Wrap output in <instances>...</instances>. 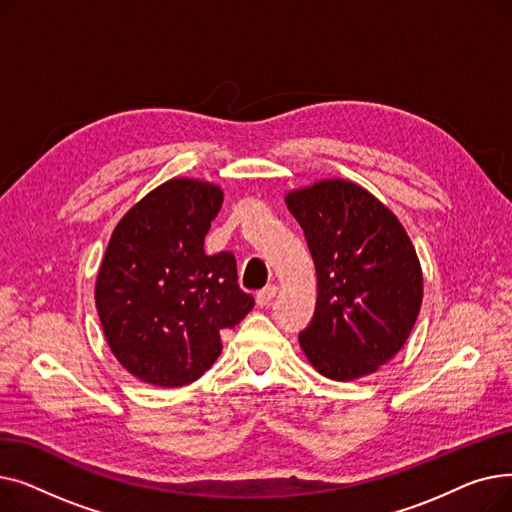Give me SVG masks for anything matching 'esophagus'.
<instances>
[{
	"label": "esophagus",
	"mask_w": 512,
	"mask_h": 512,
	"mask_svg": "<svg viewBox=\"0 0 512 512\" xmlns=\"http://www.w3.org/2000/svg\"><path fill=\"white\" fill-rule=\"evenodd\" d=\"M276 294H278V286H274V284L265 286L263 290H259V292H257V305L267 307V305H270V303L274 301Z\"/></svg>",
	"instance_id": "esophagus-1"
}]
</instances>
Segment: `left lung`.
I'll use <instances>...</instances> for the list:
<instances>
[{
    "label": "left lung",
    "instance_id": "left-lung-1",
    "mask_svg": "<svg viewBox=\"0 0 512 512\" xmlns=\"http://www.w3.org/2000/svg\"><path fill=\"white\" fill-rule=\"evenodd\" d=\"M317 272V305L299 334L309 363L330 380L363 378L407 342L423 301L409 234L369 191L319 180L286 195Z\"/></svg>",
    "mask_w": 512,
    "mask_h": 512
}]
</instances>
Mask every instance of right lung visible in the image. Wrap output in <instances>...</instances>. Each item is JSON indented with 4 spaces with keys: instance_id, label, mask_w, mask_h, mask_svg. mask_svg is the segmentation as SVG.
<instances>
[{
    "instance_id": "add662e5",
    "label": "right lung",
    "mask_w": 512,
    "mask_h": 512,
    "mask_svg": "<svg viewBox=\"0 0 512 512\" xmlns=\"http://www.w3.org/2000/svg\"><path fill=\"white\" fill-rule=\"evenodd\" d=\"M224 201L220 186L172 178L118 222L101 261L95 305L120 365L145 384L178 388L222 353L220 332L255 307L236 259L203 251Z\"/></svg>"
}]
</instances>
